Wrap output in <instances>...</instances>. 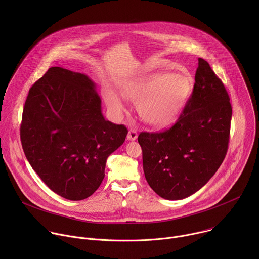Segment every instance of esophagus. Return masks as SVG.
I'll list each match as a JSON object with an SVG mask.
<instances>
[{
	"label": "esophagus",
	"instance_id": "esophagus-1",
	"mask_svg": "<svg viewBox=\"0 0 259 259\" xmlns=\"http://www.w3.org/2000/svg\"><path fill=\"white\" fill-rule=\"evenodd\" d=\"M127 138H128V140H135V139L137 138V132H136V130L130 129L129 132H128Z\"/></svg>",
	"mask_w": 259,
	"mask_h": 259
}]
</instances>
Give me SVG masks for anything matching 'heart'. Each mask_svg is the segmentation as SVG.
Masks as SVG:
<instances>
[{"instance_id": "b5f03b06", "label": "heart", "mask_w": 259, "mask_h": 259, "mask_svg": "<svg viewBox=\"0 0 259 259\" xmlns=\"http://www.w3.org/2000/svg\"><path fill=\"white\" fill-rule=\"evenodd\" d=\"M190 73L157 72L137 80L124 89L125 95L138 104L141 119L151 126L167 127L182 113L193 91ZM108 106L121 114L126 105L120 95L109 91L105 95Z\"/></svg>"}]
</instances>
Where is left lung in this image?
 Segmentation results:
<instances>
[{"label": "left lung", "mask_w": 259, "mask_h": 259, "mask_svg": "<svg viewBox=\"0 0 259 259\" xmlns=\"http://www.w3.org/2000/svg\"><path fill=\"white\" fill-rule=\"evenodd\" d=\"M232 113L224 83L199 58L193 92L177 122L138 135L144 176L156 194L181 200L205 186L226 158Z\"/></svg>", "instance_id": "left-lung-1"}]
</instances>
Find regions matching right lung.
<instances>
[{
  "label": "right lung",
  "mask_w": 259,
  "mask_h": 259,
  "mask_svg": "<svg viewBox=\"0 0 259 259\" xmlns=\"http://www.w3.org/2000/svg\"><path fill=\"white\" fill-rule=\"evenodd\" d=\"M104 119L95 84L84 73L50 67L29 89L20 125L27 161L60 197H90L104 178L108 156L127 136Z\"/></svg>",
  "instance_id": "obj_1"
}]
</instances>
